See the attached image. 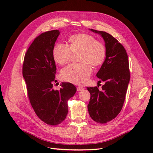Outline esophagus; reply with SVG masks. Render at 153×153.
<instances>
[{
	"label": "esophagus",
	"instance_id": "obj_1",
	"mask_svg": "<svg viewBox=\"0 0 153 153\" xmlns=\"http://www.w3.org/2000/svg\"><path fill=\"white\" fill-rule=\"evenodd\" d=\"M83 87H81V86H78L77 87V91L78 92H80V91H82L83 90Z\"/></svg>",
	"mask_w": 153,
	"mask_h": 153
}]
</instances>
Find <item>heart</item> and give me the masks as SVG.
I'll return each instance as SVG.
<instances>
[{"label": "heart", "instance_id": "obj_1", "mask_svg": "<svg viewBox=\"0 0 153 153\" xmlns=\"http://www.w3.org/2000/svg\"><path fill=\"white\" fill-rule=\"evenodd\" d=\"M69 46L64 43L55 45L53 54L54 60L64 65L71 60L73 53L80 52L78 60L81 62L70 64L61 71L64 81L76 85H83L92 73V67H99L104 63L106 48L102 42L87 33H77L68 38Z\"/></svg>", "mask_w": 153, "mask_h": 153}]
</instances>
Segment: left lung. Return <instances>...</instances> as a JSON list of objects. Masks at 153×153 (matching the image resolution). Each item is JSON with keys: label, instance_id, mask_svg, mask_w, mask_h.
<instances>
[{"label": "left lung", "instance_id": "left-lung-1", "mask_svg": "<svg viewBox=\"0 0 153 153\" xmlns=\"http://www.w3.org/2000/svg\"><path fill=\"white\" fill-rule=\"evenodd\" d=\"M92 31L100 34L105 42V60L97 74L99 82H104L102 90L99 86L87 87L91 94L87 105L89 114L94 121L105 123L118 115L125 101L130 79L128 54L118 41L105 31Z\"/></svg>", "mask_w": 153, "mask_h": 153}]
</instances>
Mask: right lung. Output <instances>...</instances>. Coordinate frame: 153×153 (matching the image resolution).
<instances>
[{
	"instance_id": "add662e5",
	"label": "right lung",
	"mask_w": 153,
	"mask_h": 153,
	"mask_svg": "<svg viewBox=\"0 0 153 153\" xmlns=\"http://www.w3.org/2000/svg\"><path fill=\"white\" fill-rule=\"evenodd\" d=\"M58 30L48 31L35 39L25 53L22 67L27 95L39 118L51 126L60 124L68 112V100L76 92L71 83H62L54 90L56 67L53 51Z\"/></svg>"
}]
</instances>
